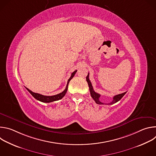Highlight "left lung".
I'll use <instances>...</instances> for the list:
<instances>
[{
	"label": "left lung",
	"mask_w": 156,
	"mask_h": 156,
	"mask_svg": "<svg viewBox=\"0 0 156 156\" xmlns=\"http://www.w3.org/2000/svg\"><path fill=\"white\" fill-rule=\"evenodd\" d=\"M86 81L87 82V84H88V86H89V87H90V94H91V96L92 97V98L94 100V101L96 102V104H105L104 103H102L100 101H99V98L101 96V95L97 93H96L94 90H93V86H92V84L90 80V79H89V73L87 74V76H86ZM126 93V92H125L123 93H122V94H119L118 95H116L115 96H114L113 98V101L108 103V104H106L107 105H112V104H114L116 102H117L118 101H119L123 97V96Z\"/></svg>",
	"instance_id": "obj_1"
}]
</instances>
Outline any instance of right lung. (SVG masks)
<instances>
[{"label":"right lung","instance_id":"1","mask_svg":"<svg viewBox=\"0 0 156 156\" xmlns=\"http://www.w3.org/2000/svg\"><path fill=\"white\" fill-rule=\"evenodd\" d=\"M77 72V70H75V72H73L72 73V75L70 76V78L68 80V82H67V84H66V86L65 89V90L62 92L61 93H59L58 94H56V95H54V96H44V95H42V94H40L39 93H34L33 91H31V90H30L28 88L26 87L27 90L30 93V94L37 100L41 101V102H46V103H49V102H54V101H58L60 99H61L62 98H63L64 97V96L65 95L66 91H67V90H68V86H69V83L70 82V81L73 78V77L74 76L75 74L76 73V72Z\"/></svg>","mask_w":156,"mask_h":156}]
</instances>
